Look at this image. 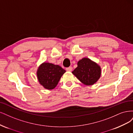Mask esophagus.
<instances>
[{"mask_svg":"<svg viewBox=\"0 0 133 133\" xmlns=\"http://www.w3.org/2000/svg\"><path fill=\"white\" fill-rule=\"evenodd\" d=\"M66 70L68 72H71L72 70V67H67L66 68Z\"/></svg>","mask_w":133,"mask_h":133,"instance_id":"1","label":"esophagus"}]
</instances>
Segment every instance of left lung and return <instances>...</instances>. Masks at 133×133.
Returning a JSON list of instances; mask_svg holds the SVG:
<instances>
[{
  "mask_svg": "<svg viewBox=\"0 0 133 133\" xmlns=\"http://www.w3.org/2000/svg\"><path fill=\"white\" fill-rule=\"evenodd\" d=\"M77 65L72 74L84 84L93 85L100 78L101 67L90 59L83 58L78 62Z\"/></svg>",
  "mask_w": 133,
  "mask_h": 133,
  "instance_id": "1",
  "label": "left lung"
}]
</instances>
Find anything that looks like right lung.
<instances>
[{
    "label": "right lung",
    "mask_w": 133,
    "mask_h": 133,
    "mask_svg": "<svg viewBox=\"0 0 133 133\" xmlns=\"http://www.w3.org/2000/svg\"><path fill=\"white\" fill-rule=\"evenodd\" d=\"M66 71L58 65L44 62L38 68L37 76L40 83L47 89H52L57 85Z\"/></svg>",
    "instance_id": "obj_1"
}]
</instances>
